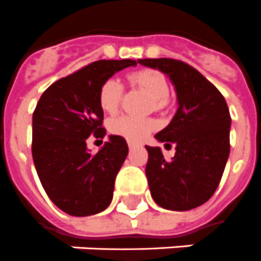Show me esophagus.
<instances>
[{"mask_svg":"<svg viewBox=\"0 0 261 261\" xmlns=\"http://www.w3.org/2000/svg\"><path fill=\"white\" fill-rule=\"evenodd\" d=\"M128 147H129V149H133V148H135V144L128 143Z\"/></svg>","mask_w":261,"mask_h":261,"instance_id":"obj_1","label":"esophagus"}]
</instances>
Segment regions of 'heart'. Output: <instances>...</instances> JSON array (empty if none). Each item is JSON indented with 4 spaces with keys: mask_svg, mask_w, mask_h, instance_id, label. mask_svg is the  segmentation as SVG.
<instances>
[{
    "mask_svg": "<svg viewBox=\"0 0 261 261\" xmlns=\"http://www.w3.org/2000/svg\"><path fill=\"white\" fill-rule=\"evenodd\" d=\"M130 82L136 86L147 91L156 101V105L163 106L166 103V98L168 95V82L163 74L153 68H141L137 71L129 74ZM121 97H122V85L120 81L114 78L106 79L102 83L99 93H98V102L101 109L106 113H116L120 106ZM156 122L152 118H139L130 116H121L109 120L108 128L109 132L120 136L129 143H141L148 137V135L155 129Z\"/></svg>",
    "mask_w": 261,
    "mask_h": 261,
    "instance_id": "heart-1",
    "label": "heart"
}]
</instances>
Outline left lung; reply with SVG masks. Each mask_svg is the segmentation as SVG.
<instances>
[{
  "mask_svg": "<svg viewBox=\"0 0 261 261\" xmlns=\"http://www.w3.org/2000/svg\"><path fill=\"white\" fill-rule=\"evenodd\" d=\"M170 76L178 110L163 130L162 143L175 144V156L164 159L159 147H148L145 167L153 201L168 210L186 212L203 205L217 190L228 162L230 114L224 95L213 83L182 60L139 59Z\"/></svg>",
  "mask_w": 261,
  "mask_h": 261,
  "instance_id": "8db88e82",
  "label": "left lung"
}]
</instances>
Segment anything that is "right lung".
I'll return each mask as SVG.
<instances>
[{"mask_svg": "<svg viewBox=\"0 0 261 261\" xmlns=\"http://www.w3.org/2000/svg\"><path fill=\"white\" fill-rule=\"evenodd\" d=\"M136 60H97L52 83L32 118V156L45 193L60 210L75 217L101 213L112 202L114 180L128 155L125 139L110 135L97 152L90 136L106 135L98 102L102 83Z\"/></svg>", "mask_w": 261, "mask_h": 261, "instance_id": "add662e5", "label": "right lung"}]
</instances>
